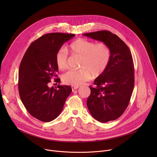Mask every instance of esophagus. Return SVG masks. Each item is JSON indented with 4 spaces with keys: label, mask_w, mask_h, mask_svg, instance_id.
<instances>
[{
    "label": "esophagus",
    "mask_w": 157,
    "mask_h": 157,
    "mask_svg": "<svg viewBox=\"0 0 157 157\" xmlns=\"http://www.w3.org/2000/svg\"><path fill=\"white\" fill-rule=\"evenodd\" d=\"M79 87V86H71V89H72V91H74L75 90H76V89H78Z\"/></svg>",
    "instance_id": "esophagus-1"
}]
</instances>
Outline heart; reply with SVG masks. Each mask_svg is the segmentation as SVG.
Segmentation results:
<instances>
[{"mask_svg":"<svg viewBox=\"0 0 157 157\" xmlns=\"http://www.w3.org/2000/svg\"><path fill=\"white\" fill-rule=\"evenodd\" d=\"M70 52L81 57L79 70H71L63 76L66 84L79 86L90 79L91 75L98 77L107 68L110 59V50L104 42L95 43L85 38H78L69 45ZM55 61L60 70L68 68V52L60 48L56 53Z\"/></svg>","mask_w":157,"mask_h":157,"instance_id":"b5f03b06","label":"heart"}]
</instances>
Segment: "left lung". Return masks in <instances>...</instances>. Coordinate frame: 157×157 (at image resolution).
<instances>
[{
	"mask_svg": "<svg viewBox=\"0 0 157 157\" xmlns=\"http://www.w3.org/2000/svg\"><path fill=\"white\" fill-rule=\"evenodd\" d=\"M83 35L105 43L110 59L105 70L89 86L87 106L92 116L101 122L118 119L127 109L134 86V65L127 44L116 35L101 30Z\"/></svg>",
	"mask_w": 157,
	"mask_h": 157,
	"instance_id": "8db88e82",
	"label": "left lung"
}]
</instances>
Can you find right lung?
Masks as SVG:
<instances>
[{"mask_svg": "<svg viewBox=\"0 0 157 157\" xmlns=\"http://www.w3.org/2000/svg\"><path fill=\"white\" fill-rule=\"evenodd\" d=\"M75 34L50 33L33 41L22 58L18 71V91L29 113L42 122L55 119L72 91L70 86L48 87L52 79L59 82L55 56Z\"/></svg>", "mask_w": 157, "mask_h": 157, "instance_id": "obj_1", "label": "right lung"}]
</instances>
